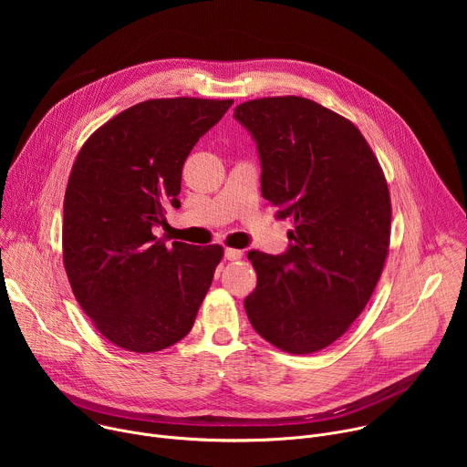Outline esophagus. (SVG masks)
Wrapping results in <instances>:
<instances>
[{"label":"esophagus","mask_w":467,"mask_h":467,"mask_svg":"<svg viewBox=\"0 0 467 467\" xmlns=\"http://www.w3.org/2000/svg\"><path fill=\"white\" fill-rule=\"evenodd\" d=\"M223 254H225V258H227V260H240L244 253H242L240 249H233V247H227Z\"/></svg>","instance_id":"34e87169"}]
</instances>
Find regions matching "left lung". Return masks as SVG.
<instances>
[{
  "mask_svg": "<svg viewBox=\"0 0 467 467\" xmlns=\"http://www.w3.org/2000/svg\"><path fill=\"white\" fill-rule=\"evenodd\" d=\"M234 118L256 144L262 197L294 223L285 253H247L256 272L247 317L275 348L316 353L351 327L382 274L391 222L384 173L360 130L310 99H253Z\"/></svg>",
  "mask_w": 467,
  "mask_h": 467,
  "instance_id": "obj_1",
  "label": "left lung"
}]
</instances>
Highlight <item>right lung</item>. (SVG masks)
I'll use <instances>...</instances> for the list:
<instances>
[{
	"mask_svg": "<svg viewBox=\"0 0 467 467\" xmlns=\"http://www.w3.org/2000/svg\"><path fill=\"white\" fill-rule=\"evenodd\" d=\"M233 99L171 98L129 107L81 148L64 195L62 258L74 296L114 346L153 353L182 340L202 306L220 245L155 236L181 207L186 157Z\"/></svg>",
	"mask_w": 467,
	"mask_h": 467,
	"instance_id": "right-lung-1",
	"label": "right lung"
}]
</instances>
